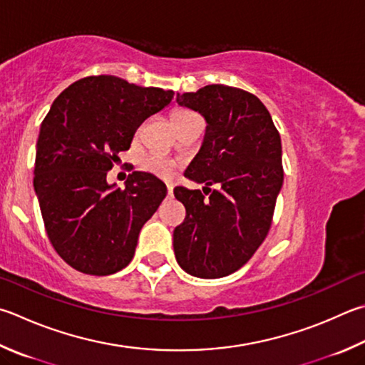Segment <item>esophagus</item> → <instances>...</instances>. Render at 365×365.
Returning a JSON list of instances; mask_svg holds the SVG:
<instances>
[{"label": "esophagus", "instance_id": "1", "mask_svg": "<svg viewBox=\"0 0 365 365\" xmlns=\"http://www.w3.org/2000/svg\"><path fill=\"white\" fill-rule=\"evenodd\" d=\"M172 193H174V185H172V183H168V196L170 197V196H172Z\"/></svg>", "mask_w": 365, "mask_h": 365}]
</instances>
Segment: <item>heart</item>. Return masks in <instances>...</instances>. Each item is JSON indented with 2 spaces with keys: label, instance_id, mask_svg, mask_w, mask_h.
<instances>
[{
  "label": "heart",
  "instance_id": "b5f03b06",
  "mask_svg": "<svg viewBox=\"0 0 365 365\" xmlns=\"http://www.w3.org/2000/svg\"><path fill=\"white\" fill-rule=\"evenodd\" d=\"M197 116L196 113L190 110H177L172 115V123H174L175 129L178 125H182L183 123H187L188 119ZM142 169L148 174H153L156 177H163V178H170L175 174V163L168 160V158L160 156V155H150L145 156L142 160Z\"/></svg>",
  "mask_w": 365,
  "mask_h": 365
}]
</instances>
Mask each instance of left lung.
I'll list each match as a JSON object with an SVG mask.
<instances>
[{
	"label": "left lung",
	"mask_w": 365,
	"mask_h": 365,
	"mask_svg": "<svg viewBox=\"0 0 365 365\" xmlns=\"http://www.w3.org/2000/svg\"><path fill=\"white\" fill-rule=\"evenodd\" d=\"M177 102L201 113L207 128L185 170L204 190L174 188L187 209L174 252L188 274L215 279L246 264L268 235L284 180L281 137L260 98L240 88L210 84Z\"/></svg>",
	"instance_id": "obj_1"
}]
</instances>
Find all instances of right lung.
I'll use <instances>...</instances> for the list:
<instances>
[{
	"label": "right lung",
	"mask_w": 365,
	"mask_h": 365,
	"mask_svg": "<svg viewBox=\"0 0 365 365\" xmlns=\"http://www.w3.org/2000/svg\"><path fill=\"white\" fill-rule=\"evenodd\" d=\"M172 98L174 91L98 75L78 79L52 103L39 129L33 187L52 247L71 268L107 276L130 263L168 190L148 172H132L124 188L108 185L107 174L138 125Z\"/></svg>",
	"instance_id": "right-lung-1"
}]
</instances>
